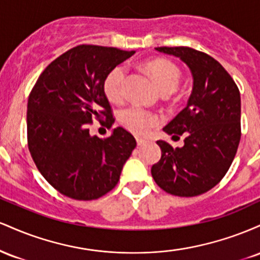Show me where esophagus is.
<instances>
[{"label":"esophagus","mask_w":260,"mask_h":260,"mask_svg":"<svg viewBox=\"0 0 260 260\" xmlns=\"http://www.w3.org/2000/svg\"><path fill=\"white\" fill-rule=\"evenodd\" d=\"M136 140H137V144H138V145H143V144H145V143L148 142L147 139H143V138H140V137H137Z\"/></svg>","instance_id":"1"}]
</instances>
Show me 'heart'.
<instances>
[{"instance_id": "1", "label": "heart", "mask_w": 260, "mask_h": 260, "mask_svg": "<svg viewBox=\"0 0 260 260\" xmlns=\"http://www.w3.org/2000/svg\"><path fill=\"white\" fill-rule=\"evenodd\" d=\"M148 71L154 77L155 82L162 92L176 90L181 79V71L174 62L168 59H155L147 64ZM126 66L118 64L113 67L104 80V91L107 99L112 103H121L124 98L126 83ZM120 120L127 129L136 134H147L151 128L159 124L161 117L157 113L148 111L143 107L132 105L122 110Z\"/></svg>"}]
</instances>
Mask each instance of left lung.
<instances>
[{
  "label": "left lung",
  "instance_id": "obj_1",
  "mask_svg": "<svg viewBox=\"0 0 260 260\" xmlns=\"http://www.w3.org/2000/svg\"><path fill=\"white\" fill-rule=\"evenodd\" d=\"M155 50L188 66L193 89L187 106L164 127L174 137L183 134L184 145L172 148L165 140H157L161 159L151 168V176L161 189L172 196L203 194L222 180L237 153L240 90L228 71L207 53L186 46Z\"/></svg>",
  "mask_w": 260,
  "mask_h": 260
}]
</instances>
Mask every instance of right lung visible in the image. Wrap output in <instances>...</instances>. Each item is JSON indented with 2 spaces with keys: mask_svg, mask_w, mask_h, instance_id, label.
<instances>
[{
  "mask_svg": "<svg viewBox=\"0 0 260 260\" xmlns=\"http://www.w3.org/2000/svg\"><path fill=\"white\" fill-rule=\"evenodd\" d=\"M116 47L79 45L47 66L28 99V148L44 178L77 201L105 196L120 180L137 142L117 127L107 138L89 133V124L115 122L104 91L107 73L134 55Z\"/></svg>",
  "mask_w": 260,
  "mask_h": 260,
  "instance_id": "add662e5",
  "label": "right lung"
}]
</instances>
